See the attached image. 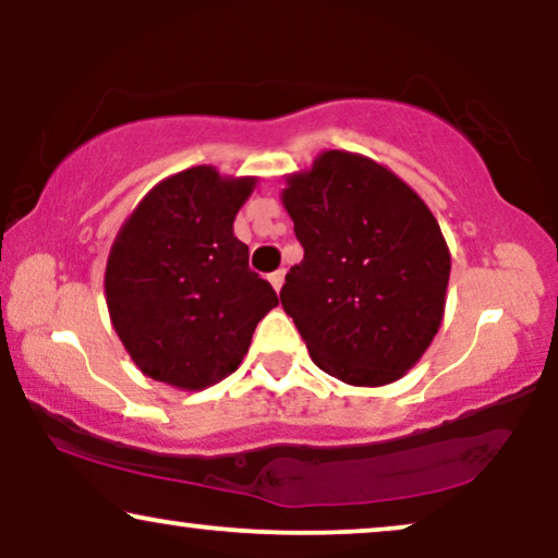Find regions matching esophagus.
<instances>
[{
    "label": "esophagus",
    "mask_w": 558,
    "mask_h": 558,
    "mask_svg": "<svg viewBox=\"0 0 558 558\" xmlns=\"http://www.w3.org/2000/svg\"><path fill=\"white\" fill-rule=\"evenodd\" d=\"M284 269H277V271H274V274H269V281H271V287L274 289H277V292H279V289H281V284H284Z\"/></svg>",
    "instance_id": "esophagus-1"
}]
</instances>
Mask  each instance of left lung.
Masks as SVG:
<instances>
[{
  "label": "left lung",
  "mask_w": 558,
  "mask_h": 558,
  "mask_svg": "<svg viewBox=\"0 0 558 558\" xmlns=\"http://www.w3.org/2000/svg\"><path fill=\"white\" fill-rule=\"evenodd\" d=\"M281 203L304 258L279 300L312 361L350 386L399 380L445 315L452 258L437 218L384 165L340 149L289 174Z\"/></svg>",
  "instance_id": "8db88e82"
}]
</instances>
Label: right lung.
I'll return each mask as SVG.
<instances>
[{
	"mask_svg": "<svg viewBox=\"0 0 558 558\" xmlns=\"http://www.w3.org/2000/svg\"><path fill=\"white\" fill-rule=\"evenodd\" d=\"M256 178L201 165L149 190L113 241L106 304L144 376L201 391L239 368L279 296L248 269L233 220Z\"/></svg>",
	"mask_w": 558,
	"mask_h": 558,
	"instance_id": "add662e5",
	"label": "right lung"
}]
</instances>
